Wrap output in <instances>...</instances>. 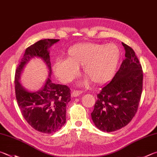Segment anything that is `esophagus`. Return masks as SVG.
<instances>
[{"instance_id": "34e87169", "label": "esophagus", "mask_w": 157, "mask_h": 157, "mask_svg": "<svg viewBox=\"0 0 157 157\" xmlns=\"http://www.w3.org/2000/svg\"><path fill=\"white\" fill-rule=\"evenodd\" d=\"M82 93V91L81 90H74L73 91L72 94H71V96L73 97V98H75V97H78L80 94Z\"/></svg>"}]
</instances>
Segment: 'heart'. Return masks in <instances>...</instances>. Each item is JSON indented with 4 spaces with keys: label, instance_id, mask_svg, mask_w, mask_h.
<instances>
[{
    "label": "heart",
    "instance_id": "b5f03b06",
    "mask_svg": "<svg viewBox=\"0 0 157 157\" xmlns=\"http://www.w3.org/2000/svg\"><path fill=\"white\" fill-rule=\"evenodd\" d=\"M121 56V50L115 44H77L68 50L67 59L56 61L53 71L59 80L70 82L78 76L79 67H83L88 78L102 84L113 78Z\"/></svg>",
    "mask_w": 157,
    "mask_h": 157
}]
</instances>
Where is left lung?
Segmentation results:
<instances>
[{
	"label": "left lung",
	"instance_id": "8db88e82",
	"mask_svg": "<svg viewBox=\"0 0 157 157\" xmlns=\"http://www.w3.org/2000/svg\"><path fill=\"white\" fill-rule=\"evenodd\" d=\"M126 59L117 72L97 95L91 117L103 132H113L126 126L137 111L143 88V71L135 51L127 44Z\"/></svg>",
	"mask_w": 157,
	"mask_h": 157
}]
</instances>
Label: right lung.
<instances>
[{"mask_svg": "<svg viewBox=\"0 0 157 157\" xmlns=\"http://www.w3.org/2000/svg\"><path fill=\"white\" fill-rule=\"evenodd\" d=\"M59 40H41L27 48L15 73L16 98L22 116L33 128L46 134L56 132L64 126L66 106L71 101L70 88L51 80L52 73L49 49ZM35 56L41 58L47 65L49 78L42 89L33 92L22 86L19 79L25 65Z\"/></svg>", "mask_w": 157, "mask_h": 157, "instance_id": "1", "label": "right lung"}]
</instances>
